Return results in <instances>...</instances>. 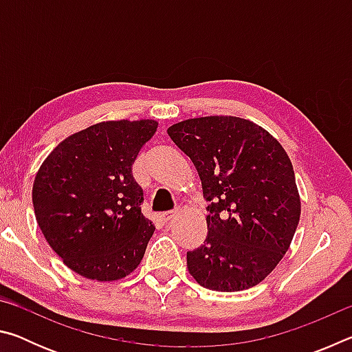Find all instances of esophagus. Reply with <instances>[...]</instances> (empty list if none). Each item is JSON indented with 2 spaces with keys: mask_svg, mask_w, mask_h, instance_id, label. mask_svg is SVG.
I'll use <instances>...</instances> for the list:
<instances>
[{
  "mask_svg": "<svg viewBox=\"0 0 352 352\" xmlns=\"http://www.w3.org/2000/svg\"><path fill=\"white\" fill-rule=\"evenodd\" d=\"M177 214H178V211H168V212L162 214V219H163V222H164V223H170L172 220H174V219L177 217Z\"/></svg>",
  "mask_w": 352,
  "mask_h": 352,
  "instance_id": "esophagus-1",
  "label": "esophagus"
}]
</instances>
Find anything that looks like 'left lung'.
<instances>
[{
    "mask_svg": "<svg viewBox=\"0 0 352 352\" xmlns=\"http://www.w3.org/2000/svg\"><path fill=\"white\" fill-rule=\"evenodd\" d=\"M168 135L197 169L208 205V234L188 252L195 281L239 292L270 275L287 252L301 216L294 166L265 129L236 116L177 122Z\"/></svg>",
    "mask_w": 352,
    "mask_h": 352,
    "instance_id": "8db88e82",
    "label": "left lung"
}]
</instances>
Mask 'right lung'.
Returning <instances> with one entry per match:
<instances>
[{
  "instance_id": "add662e5",
  "label": "right lung",
  "mask_w": 352,
  "mask_h": 352,
  "mask_svg": "<svg viewBox=\"0 0 352 352\" xmlns=\"http://www.w3.org/2000/svg\"><path fill=\"white\" fill-rule=\"evenodd\" d=\"M157 129L153 119L98 122L58 142L41 163L32 186L35 219L77 275L119 281L144 258L155 226L141 214L132 166Z\"/></svg>"
}]
</instances>
